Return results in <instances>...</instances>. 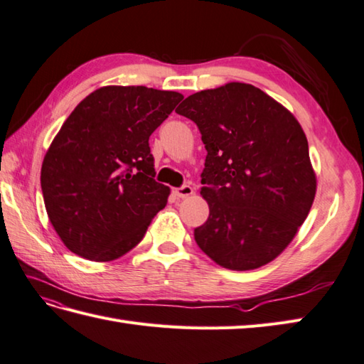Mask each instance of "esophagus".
Returning a JSON list of instances; mask_svg holds the SVG:
<instances>
[{
	"instance_id": "1",
	"label": "esophagus",
	"mask_w": 364,
	"mask_h": 364,
	"mask_svg": "<svg viewBox=\"0 0 364 364\" xmlns=\"http://www.w3.org/2000/svg\"><path fill=\"white\" fill-rule=\"evenodd\" d=\"M174 195H176L177 198H182V199L190 198V196L193 195V188L190 187V185H183V187L174 190Z\"/></svg>"
}]
</instances>
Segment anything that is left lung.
Segmentation results:
<instances>
[{"label": "left lung", "mask_w": 364, "mask_h": 364, "mask_svg": "<svg viewBox=\"0 0 364 364\" xmlns=\"http://www.w3.org/2000/svg\"><path fill=\"white\" fill-rule=\"evenodd\" d=\"M195 121L207 157V221L195 240L232 271L268 264L291 243L316 195L309 141L285 106L250 84L190 95L176 110Z\"/></svg>", "instance_id": "1"}]
</instances>
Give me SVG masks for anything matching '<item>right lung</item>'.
I'll return each mask as SVG.
<instances>
[{
  "label": "right lung",
  "instance_id": "obj_1",
  "mask_svg": "<svg viewBox=\"0 0 364 364\" xmlns=\"http://www.w3.org/2000/svg\"><path fill=\"white\" fill-rule=\"evenodd\" d=\"M183 100L143 85H106L80 101L48 148L40 183L62 243L112 262L140 243L166 205L149 136Z\"/></svg>",
  "mask_w": 364,
  "mask_h": 364
}]
</instances>
